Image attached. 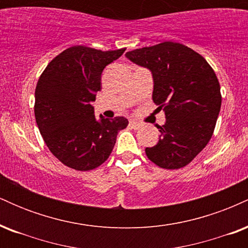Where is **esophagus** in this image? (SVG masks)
I'll return each instance as SVG.
<instances>
[{
	"label": "esophagus",
	"instance_id": "34e87169",
	"mask_svg": "<svg viewBox=\"0 0 248 248\" xmlns=\"http://www.w3.org/2000/svg\"><path fill=\"white\" fill-rule=\"evenodd\" d=\"M129 126L133 128V129H139V128L141 127V124L140 122L135 121V120H130L129 121Z\"/></svg>",
	"mask_w": 248,
	"mask_h": 248
}]
</instances>
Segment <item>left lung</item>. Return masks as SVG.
Returning a JSON list of instances; mask_svg holds the SVG:
<instances>
[{"label":"left lung","instance_id":"obj_1","mask_svg":"<svg viewBox=\"0 0 248 248\" xmlns=\"http://www.w3.org/2000/svg\"><path fill=\"white\" fill-rule=\"evenodd\" d=\"M129 61L152 71L153 100L163 109L160 140L146 155L163 169L187 166L209 143L221 106L220 85L204 57L183 44L163 42L128 51Z\"/></svg>","mask_w":248,"mask_h":248}]
</instances>
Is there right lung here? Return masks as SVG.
Instances as JSON below:
<instances>
[{"instance_id":"obj_1","label":"right lung","mask_w":248,"mask_h":248,"mask_svg":"<svg viewBox=\"0 0 248 248\" xmlns=\"http://www.w3.org/2000/svg\"><path fill=\"white\" fill-rule=\"evenodd\" d=\"M124 49L101 51L76 45L51 61L35 91V118L50 152L66 167L88 171L101 166L114 148L124 116L96 120L92 102L101 90V73Z\"/></svg>"}]
</instances>
